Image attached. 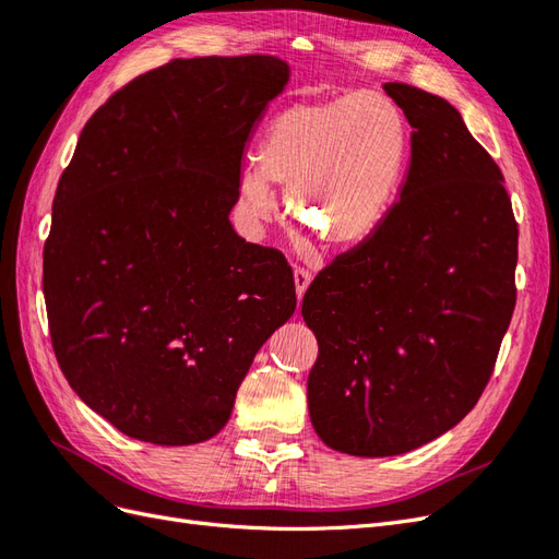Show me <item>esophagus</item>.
Instances as JSON below:
<instances>
[{"label": "esophagus", "mask_w": 559, "mask_h": 559, "mask_svg": "<svg viewBox=\"0 0 559 559\" xmlns=\"http://www.w3.org/2000/svg\"><path fill=\"white\" fill-rule=\"evenodd\" d=\"M310 282H312V275L308 273L306 267H296V270H294V284H296V296H298V300H300L302 296H306Z\"/></svg>", "instance_id": "obj_1"}]
</instances>
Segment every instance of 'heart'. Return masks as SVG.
I'll list each match as a JSON object with an SVG mask.
<instances>
[{
	"label": "heart",
	"instance_id": "heart-1",
	"mask_svg": "<svg viewBox=\"0 0 559 559\" xmlns=\"http://www.w3.org/2000/svg\"><path fill=\"white\" fill-rule=\"evenodd\" d=\"M411 154L401 107L380 93L296 103L270 123L261 163L240 175V205L259 226L275 214L273 183L286 189L292 224L324 247L345 249L376 233Z\"/></svg>",
	"mask_w": 559,
	"mask_h": 559
}]
</instances>
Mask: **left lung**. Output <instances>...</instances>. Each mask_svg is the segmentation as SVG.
Instances as JSON below:
<instances>
[{"label": "left lung", "instance_id": "1", "mask_svg": "<svg viewBox=\"0 0 559 559\" xmlns=\"http://www.w3.org/2000/svg\"><path fill=\"white\" fill-rule=\"evenodd\" d=\"M382 88L413 128L399 202L321 270L300 310L319 345L312 427L354 456L411 452L460 425L515 308L518 224L497 163L448 99Z\"/></svg>", "mask_w": 559, "mask_h": 559}]
</instances>
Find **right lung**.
Segmentation results:
<instances>
[{"label":"right lung","mask_w":559,"mask_h":559,"mask_svg":"<svg viewBox=\"0 0 559 559\" xmlns=\"http://www.w3.org/2000/svg\"><path fill=\"white\" fill-rule=\"evenodd\" d=\"M292 67L189 58L99 107L58 181L44 247L56 359L130 438L216 436L263 343L296 310L292 267L230 224L242 158Z\"/></svg>","instance_id":"1"}]
</instances>
